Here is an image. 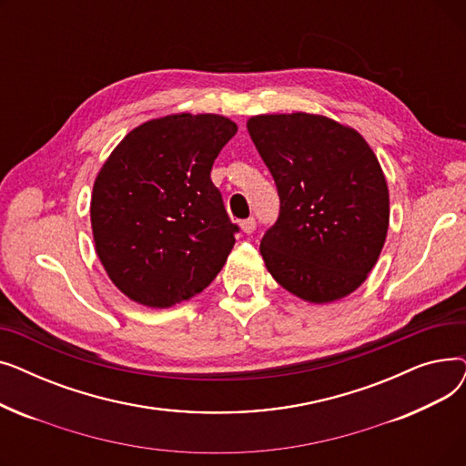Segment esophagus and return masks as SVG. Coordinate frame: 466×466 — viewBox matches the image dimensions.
Returning <instances> with one entry per match:
<instances>
[{"mask_svg":"<svg viewBox=\"0 0 466 466\" xmlns=\"http://www.w3.org/2000/svg\"><path fill=\"white\" fill-rule=\"evenodd\" d=\"M255 228H257V220H255L253 217H249V218H246V220H241V230L246 232V234H253Z\"/></svg>","mask_w":466,"mask_h":466,"instance_id":"34e87169","label":"esophagus"}]
</instances>
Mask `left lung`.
Here are the masks:
<instances>
[{"mask_svg":"<svg viewBox=\"0 0 466 466\" xmlns=\"http://www.w3.org/2000/svg\"><path fill=\"white\" fill-rule=\"evenodd\" d=\"M248 130L279 194L260 241L268 272L308 302L348 297L370 274L389 227L376 155L359 132L321 115H258Z\"/></svg>","mask_w":466,"mask_h":466,"instance_id":"left-lung-1","label":"left lung"}]
</instances>
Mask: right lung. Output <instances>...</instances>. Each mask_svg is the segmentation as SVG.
Returning a JSON list of instances; mask_svg holds the SVG:
<instances>
[{"label": "right lung", "mask_w": 466, "mask_h": 466, "mask_svg": "<svg viewBox=\"0 0 466 466\" xmlns=\"http://www.w3.org/2000/svg\"><path fill=\"white\" fill-rule=\"evenodd\" d=\"M238 127L218 115H169L134 128L96 177L90 220L111 281L169 308L202 292L236 243L211 167Z\"/></svg>", "instance_id": "right-lung-1"}]
</instances>
